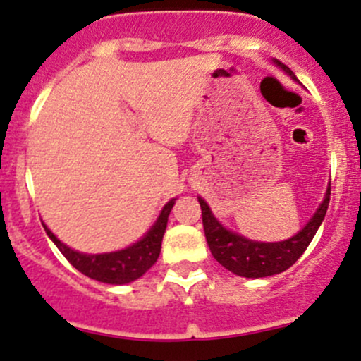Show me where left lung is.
Listing matches in <instances>:
<instances>
[{
    "mask_svg": "<svg viewBox=\"0 0 361 361\" xmlns=\"http://www.w3.org/2000/svg\"><path fill=\"white\" fill-rule=\"evenodd\" d=\"M279 66L295 75L286 68L285 64L278 63ZM330 202V188L326 190L325 199L322 206L314 213V216L307 221L304 228L293 235L292 239L283 243H257L243 238V235L232 234L227 228L221 227L216 218L211 214L207 204L199 197L202 211V225L204 234H206L207 246H209L211 255L218 260V264L224 265L234 274L243 276V278H265V276H274L279 272L292 267L295 262L300 258L309 243L312 241L314 234L318 232L323 218H325L326 209Z\"/></svg>",
    "mask_w": 361,
    "mask_h": 361,
    "instance_id": "left-lung-1",
    "label": "left lung"
}]
</instances>
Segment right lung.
<instances>
[{
	"instance_id": "obj_1",
	"label": "right lung",
	"mask_w": 361,
	"mask_h": 361,
	"mask_svg": "<svg viewBox=\"0 0 361 361\" xmlns=\"http://www.w3.org/2000/svg\"><path fill=\"white\" fill-rule=\"evenodd\" d=\"M174 206V199L164 206L157 224L152 227V231L145 235L136 245L115 253L103 255H83L78 251H73L66 245L59 241L49 228L45 227L47 234L52 239L54 245L61 250V253L66 257V260L75 269H78L82 274L96 279V281L108 283V285H123L134 279L141 278L152 265L157 262L160 255V245H162L164 232L167 227V216Z\"/></svg>"
}]
</instances>
